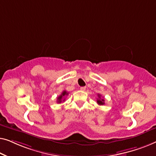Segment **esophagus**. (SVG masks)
Wrapping results in <instances>:
<instances>
[{
	"instance_id": "obj_1",
	"label": "esophagus",
	"mask_w": 156,
	"mask_h": 156,
	"mask_svg": "<svg viewBox=\"0 0 156 156\" xmlns=\"http://www.w3.org/2000/svg\"><path fill=\"white\" fill-rule=\"evenodd\" d=\"M80 90L82 91H85V89H86V87H80Z\"/></svg>"
}]
</instances>
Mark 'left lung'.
<instances>
[{"instance_id":"obj_1","label":"left lung","mask_w":156,"mask_h":156,"mask_svg":"<svg viewBox=\"0 0 156 156\" xmlns=\"http://www.w3.org/2000/svg\"><path fill=\"white\" fill-rule=\"evenodd\" d=\"M98 98H99V99H98V100H97L98 104L100 105H105V100L103 99V98H101V95H100V94H98Z\"/></svg>"}]
</instances>
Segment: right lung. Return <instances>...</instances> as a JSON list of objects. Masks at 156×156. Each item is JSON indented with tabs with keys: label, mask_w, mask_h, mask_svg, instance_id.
Wrapping results in <instances>:
<instances>
[{
	"label": "right lung",
	"mask_w": 156,
	"mask_h": 156,
	"mask_svg": "<svg viewBox=\"0 0 156 156\" xmlns=\"http://www.w3.org/2000/svg\"><path fill=\"white\" fill-rule=\"evenodd\" d=\"M68 95H69V93H68V92H66V90L63 91L62 93L61 94V95H59V97H58V98H57V102L61 103V102H63V101L65 100L64 97Z\"/></svg>",
	"instance_id": "1"
}]
</instances>
